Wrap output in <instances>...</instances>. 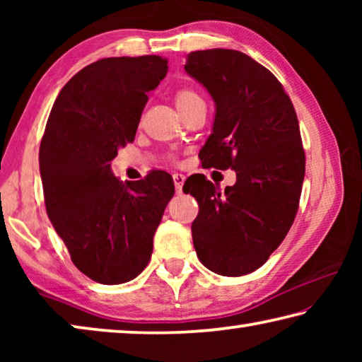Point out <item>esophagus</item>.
I'll list each match as a JSON object with an SVG mask.
<instances>
[{
    "mask_svg": "<svg viewBox=\"0 0 362 362\" xmlns=\"http://www.w3.org/2000/svg\"><path fill=\"white\" fill-rule=\"evenodd\" d=\"M173 179H174L175 192H177V193H180V192H182V187H183V182H185V175L177 173V174H174V175H173Z\"/></svg>",
    "mask_w": 362,
    "mask_h": 362,
    "instance_id": "esophagus-1",
    "label": "esophagus"
}]
</instances>
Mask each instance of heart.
<instances>
[{"instance_id":"heart-1","label":"heart","mask_w":362,"mask_h":362,"mask_svg":"<svg viewBox=\"0 0 362 362\" xmlns=\"http://www.w3.org/2000/svg\"><path fill=\"white\" fill-rule=\"evenodd\" d=\"M196 100H201V97H199V94H196L192 89H180L179 93L175 94V103L179 110L192 105V103Z\"/></svg>"}]
</instances>
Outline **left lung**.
<instances>
[{"label":"left lung","instance_id":"1","mask_svg":"<svg viewBox=\"0 0 362 362\" xmlns=\"http://www.w3.org/2000/svg\"><path fill=\"white\" fill-rule=\"evenodd\" d=\"M185 71L216 105L204 166L236 173L225 192L201 174L187 179L183 192L199 204L193 244L211 272L243 276L268 260L296 218L305 177L297 115L276 76L244 52H189Z\"/></svg>","mask_w":362,"mask_h":362}]
</instances>
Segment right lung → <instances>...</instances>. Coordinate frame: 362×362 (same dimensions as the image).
Returning <instances> with one entry per match:
<instances>
[{"instance_id": "right-lung-1", "label": "right lung", "mask_w": 362, "mask_h": 362, "mask_svg": "<svg viewBox=\"0 0 362 362\" xmlns=\"http://www.w3.org/2000/svg\"><path fill=\"white\" fill-rule=\"evenodd\" d=\"M166 73L159 56L100 59L64 86L49 115L40 146L47 217L75 267L95 283L122 284L144 272L174 196L164 170L127 183L112 170Z\"/></svg>"}]
</instances>
